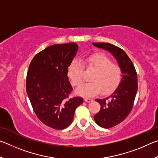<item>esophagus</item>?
Wrapping results in <instances>:
<instances>
[{
	"mask_svg": "<svg viewBox=\"0 0 158 158\" xmlns=\"http://www.w3.org/2000/svg\"><path fill=\"white\" fill-rule=\"evenodd\" d=\"M84 101L86 102H90L93 101V99L90 98H84Z\"/></svg>",
	"mask_w": 158,
	"mask_h": 158,
	"instance_id": "esophagus-1",
	"label": "esophagus"
}]
</instances>
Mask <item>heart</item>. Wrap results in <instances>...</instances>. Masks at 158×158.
<instances>
[{
	"instance_id": "obj_1",
	"label": "heart",
	"mask_w": 158,
	"mask_h": 158,
	"mask_svg": "<svg viewBox=\"0 0 158 158\" xmlns=\"http://www.w3.org/2000/svg\"><path fill=\"white\" fill-rule=\"evenodd\" d=\"M85 66L93 69L95 73L90 77V82L80 85L76 90L77 94L85 97H93L101 92L108 95L119 85L122 78V71L116 64L102 53H95L85 60ZM84 66L79 60H74L68 68V76L74 86H78L83 81Z\"/></svg>"
}]
</instances>
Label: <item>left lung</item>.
Here are the masks:
<instances>
[{"label":"left lung","instance_id":"8db88e82","mask_svg":"<svg viewBox=\"0 0 158 158\" xmlns=\"http://www.w3.org/2000/svg\"><path fill=\"white\" fill-rule=\"evenodd\" d=\"M93 44L112 53L122 71L121 81L114 93L106 98L95 100L101 106L94 116L95 123L103 128H110L123 121L132 111L138 89L137 74L132 62L121 48L104 42Z\"/></svg>","mask_w":158,"mask_h":158}]
</instances>
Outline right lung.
<instances>
[{"mask_svg":"<svg viewBox=\"0 0 158 158\" xmlns=\"http://www.w3.org/2000/svg\"><path fill=\"white\" fill-rule=\"evenodd\" d=\"M75 42L54 44L35 56L26 76V92L37 118L56 130L68 127L75 109L84 102L69 97L73 87L68 68L78 51Z\"/></svg>","mask_w":158,"mask_h":158,"instance_id":"1","label":"right lung"}]
</instances>
